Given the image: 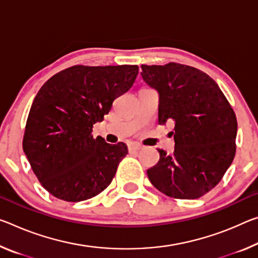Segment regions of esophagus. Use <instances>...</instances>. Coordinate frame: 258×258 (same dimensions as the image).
<instances>
[{
  "label": "esophagus",
  "mask_w": 258,
  "mask_h": 258,
  "mask_svg": "<svg viewBox=\"0 0 258 258\" xmlns=\"http://www.w3.org/2000/svg\"><path fill=\"white\" fill-rule=\"evenodd\" d=\"M141 149V146H139L137 144H130L128 145V151L130 153H137L138 150Z\"/></svg>",
  "instance_id": "34e87169"
}]
</instances>
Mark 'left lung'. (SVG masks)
Masks as SVG:
<instances>
[{"instance_id": "left-lung-1", "label": "left lung", "mask_w": 258, "mask_h": 258, "mask_svg": "<svg viewBox=\"0 0 258 258\" xmlns=\"http://www.w3.org/2000/svg\"><path fill=\"white\" fill-rule=\"evenodd\" d=\"M141 69L142 79L158 93V124L174 122L173 154L158 149V163L147 170L149 180L170 198H201L222 180L235 156V113L201 70L179 63Z\"/></svg>"}]
</instances>
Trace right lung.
<instances>
[{"instance_id":"1","label":"right lung","mask_w":258,"mask_h":258,"mask_svg":"<svg viewBox=\"0 0 258 258\" xmlns=\"http://www.w3.org/2000/svg\"><path fill=\"white\" fill-rule=\"evenodd\" d=\"M138 73V65H75L40 88L28 113L23 149L41 185L55 198L85 201L112 181L127 146L94 138L93 125L104 119Z\"/></svg>"}]
</instances>
